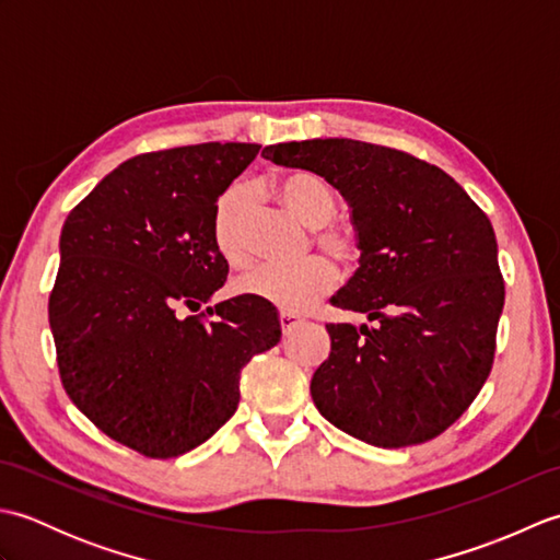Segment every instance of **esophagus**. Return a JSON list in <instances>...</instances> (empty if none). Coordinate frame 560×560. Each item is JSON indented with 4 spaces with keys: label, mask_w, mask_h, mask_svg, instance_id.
I'll list each match as a JSON object with an SVG mask.
<instances>
[{
    "label": "esophagus",
    "mask_w": 560,
    "mask_h": 560,
    "mask_svg": "<svg viewBox=\"0 0 560 560\" xmlns=\"http://www.w3.org/2000/svg\"><path fill=\"white\" fill-rule=\"evenodd\" d=\"M279 323H281V329H283V331H291L293 327L301 325V317L289 315V313H281V315H279Z\"/></svg>",
    "instance_id": "34e87169"
}]
</instances>
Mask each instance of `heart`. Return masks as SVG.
Wrapping results in <instances>:
<instances>
[{"mask_svg":"<svg viewBox=\"0 0 560 560\" xmlns=\"http://www.w3.org/2000/svg\"><path fill=\"white\" fill-rule=\"evenodd\" d=\"M281 207L293 219L315 231V245L341 261L351 265L359 259V241L353 231L343 225H329L337 217L339 197L323 175L313 171H289L273 183ZM249 209V192L243 185H233L217 199L211 217V237L219 255L233 267L247 261L245 245V217ZM337 269L325 257H311L293 267L261 265L245 271L235 281V289L245 295L265 301L283 313H303L317 299L335 289Z\"/></svg>","mask_w":560,"mask_h":560,"instance_id":"b5f03b06","label":"heart"}]
</instances>
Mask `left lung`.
I'll use <instances>...</instances> for the list:
<instances>
[{"mask_svg":"<svg viewBox=\"0 0 560 560\" xmlns=\"http://www.w3.org/2000/svg\"><path fill=\"white\" fill-rule=\"evenodd\" d=\"M261 156L323 175L349 201L359 269L331 305L373 327L327 325L311 395L339 431L409 447L455 423L491 373L505 283L489 217L440 171L355 139L273 144Z\"/></svg>","mask_w":560,"mask_h":560,"instance_id":"obj_1","label":"left lung"}]
</instances>
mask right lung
<instances>
[{"instance_id": "add662e5", "label": "right lung", "mask_w": 560, "mask_h": 560, "mask_svg": "<svg viewBox=\"0 0 560 560\" xmlns=\"http://www.w3.org/2000/svg\"><path fill=\"white\" fill-rule=\"evenodd\" d=\"M259 144L141 153L69 211L50 293L57 368L101 431L168 459L205 443L241 401V371L277 347V307L237 295L207 307L225 277L211 217Z\"/></svg>"}]
</instances>
